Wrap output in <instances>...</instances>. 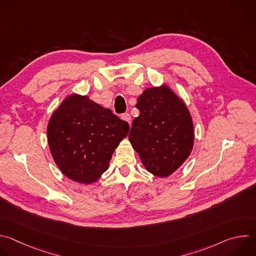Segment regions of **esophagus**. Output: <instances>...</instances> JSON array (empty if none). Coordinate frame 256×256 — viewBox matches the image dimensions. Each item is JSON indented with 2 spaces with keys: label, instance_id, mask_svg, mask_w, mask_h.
<instances>
[{
  "label": "esophagus",
  "instance_id": "esophagus-1",
  "mask_svg": "<svg viewBox=\"0 0 256 256\" xmlns=\"http://www.w3.org/2000/svg\"><path fill=\"white\" fill-rule=\"evenodd\" d=\"M122 118L124 120H126V122H128V124H130V122H132V118H130V116L128 114H124L122 116Z\"/></svg>",
  "mask_w": 256,
  "mask_h": 256
}]
</instances>
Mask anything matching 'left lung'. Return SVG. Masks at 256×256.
<instances>
[{
	"label": "left lung",
	"instance_id": "8db88e82",
	"mask_svg": "<svg viewBox=\"0 0 256 256\" xmlns=\"http://www.w3.org/2000/svg\"><path fill=\"white\" fill-rule=\"evenodd\" d=\"M128 140L144 168L158 177L176 171L192 151L194 130L186 103L167 85L146 89Z\"/></svg>",
	"mask_w": 256,
	"mask_h": 256
}]
</instances>
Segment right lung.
I'll return each mask as SVG.
<instances>
[{
	"mask_svg": "<svg viewBox=\"0 0 256 256\" xmlns=\"http://www.w3.org/2000/svg\"><path fill=\"white\" fill-rule=\"evenodd\" d=\"M128 130V124L110 109L72 94L50 116L48 142L54 161L68 178L91 184L108 169Z\"/></svg>",
	"mask_w": 256,
	"mask_h": 256,
	"instance_id": "1",
	"label": "right lung"
}]
</instances>
